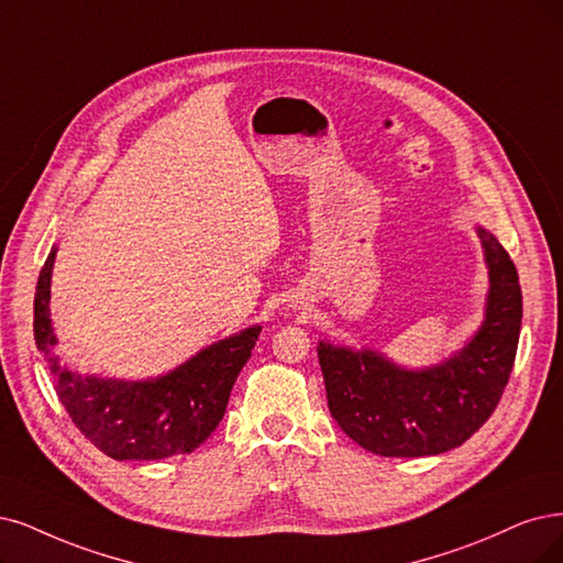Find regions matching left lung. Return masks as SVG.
Segmentation results:
<instances>
[{
	"label": "left lung",
	"mask_w": 563,
	"mask_h": 563,
	"mask_svg": "<svg viewBox=\"0 0 563 563\" xmlns=\"http://www.w3.org/2000/svg\"><path fill=\"white\" fill-rule=\"evenodd\" d=\"M489 268L485 320L450 360L408 371L376 350L320 341L331 418L380 456H429L460 448L501 401L522 327V289L510 255L477 227Z\"/></svg>",
	"instance_id": "obj_1"
}]
</instances>
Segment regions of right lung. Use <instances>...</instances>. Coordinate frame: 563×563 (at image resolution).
Here are the masks:
<instances>
[{"label":"right lung","mask_w":563,"mask_h":563,"mask_svg":"<svg viewBox=\"0 0 563 563\" xmlns=\"http://www.w3.org/2000/svg\"><path fill=\"white\" fill-rule=\"evenodd\" d=\"M57 247L41 268L34 295V341L55 376V391L71 422L111 460L153 462L199 448L220 424L229 391L262 327L199 350L195 357L151 380H111L78 376L59 366L51 322V276Z\"/></svg>","instance_id":"right-lung-1"}]
</instances>
